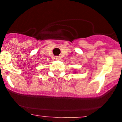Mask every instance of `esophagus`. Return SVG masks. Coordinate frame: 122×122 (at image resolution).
Returning <instances> with one entry per match:
<instances>
[{
	"instance_id": "esophagus-1",
	"label": "esophagus",
	"mask_w": 122,
	"mask_h": 122,
	"mask_svg": "<svg viewBox=\"0 0 122 122\" xmlns=\"http://www.w3.org/2000/svg\"><path fill=\"white\" fill-rule=\"evenodd\" d=\"M60 59H61V57L59 56H56L55 57V59H56V60H59Z\"/></svg>"
}]
</instances>
